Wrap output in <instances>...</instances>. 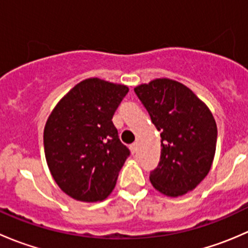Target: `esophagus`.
Instances as JSON below:
<instances>
[{"instance_id":"esophagus-1","label":"esophagus","mask_w":248,"mask_h":248,"mask_svg":"<svg viewBox=\"0 0 248 248\" xmlns=\"http://www.w3.org/2000/svg\"><path fill=\"white\" fill-rule=\"evenodd\" d=\"M129 149H131L132 154H136L137 150H138V144H137V142H133V144H132L131 146H129Z\"/></svg>"}]
</instances>
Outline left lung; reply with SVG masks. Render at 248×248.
I'll list each match as a JSON object with an SVG mask.
<instances>
[{
  "label": "left lung",
  "mask_w": 248,
  "mask_h": 248,
  "mask_svg": "<svg viewBox=\"0 0 248 248\" xmlns=\"http://www.w3.org/2000/svg\"><path fill=\"white\" fill-rule=\"evenodd\" d=\"M134 92L161 132V158L150 181L169 197L192 191L210 171L216 151L211 111L188 87L170 79L142 84Z\"/></svg>",
  "instance_id": "obj_1"
}]
</instances>
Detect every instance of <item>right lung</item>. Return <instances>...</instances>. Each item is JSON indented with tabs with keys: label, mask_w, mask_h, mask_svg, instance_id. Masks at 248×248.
Instances as JSON below:
<instances>
[{
	"label": "right lung",
	"mask_w": 248,
	"mask_h": 248,
	"mask_svg": "<svg viewBox=\"0 0 248 248\" xmlns=\"http://www.w3.org/2000/svg\"><path fill=\"white\" fill-rule=\"evenodd\" d=\"M128 87L92 78L76 85L47 119L44 152L60 188L80 202L111 193L127 157L112 116Z\"/></svg>",
	"instance_id": "1"
}]
</instances>
